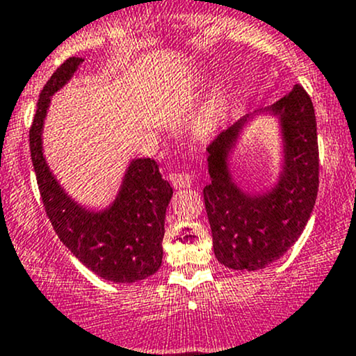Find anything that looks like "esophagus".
<instances>
[{
    "label": "esophagus",
    "mask_w": 356,
    "mask_h": 356,
    "mask_svg": "<svg viewBox=\"0 0 356 356\" xmlns=\"http://www.w3.org/2000/svg\"><path fill=\"white\" fill-rule=\"evenodd\" d=\"M170 181L175 188H191L193 185V178L188 173H171Z\"/></svg>",
    "instance_id": "obj_1"
}]
</instances>
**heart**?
Here are the masks:
<instances>
[{
  "label": "heart",
  "instance_id": "obj_1",
  "mask_svg": "<svg viewBox=\"0 0 356 356\" xmlns=\"http://www.w3.org/2000/svg\"><path fill=\"white\" fill-rule=\"evenodd\" d=\"M193 83L195 86L202 87L205 82H203L202 79H197ZM227 106H229V102H227L225 90L217 89L211 92L209 99L203 102L202 109H200L198 113V118H197L198 129L202 131V133H210V131L217 129V127L220 126V122L223 121V118H225Z\"/></svg>",
  "mask_w": 356,
  "mask_h": 356
}]
</instances>
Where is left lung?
<instances>
[{
	"label": "left lung",
	"instance_id": "obj_1",
	"mask_svg": "<svg viewBox=\"0 0 356 356\" xmlns=\"http://www.w3.org/2000/svg\"><path fill=\"white\" fill-rule=\"evenodd\" d=\"M259 115L278 122L282 161L269 187L249 191L231 173V156L243 133ZM316 115L301 86L273 106L245 114L209 146V175L203 188L213 252L235 270H259L284 255L305 230L318 195Z\"/></svg>",
	"mask_w": 356,
	"mask_h": 356
}]
</instances>
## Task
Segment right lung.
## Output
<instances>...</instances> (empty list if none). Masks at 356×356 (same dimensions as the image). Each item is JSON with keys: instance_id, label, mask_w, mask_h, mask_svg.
Instances as JSON below:
<instances>
[{"instance_id": "obj_1", "label": "right lung", "mask_w": 356, "mask_h": 356, "mask_svg": "<svg viewBox=\"0 0 356 356\" xmlns=\"http://www.w3.org/2000/svg\"><path fill=\"white\" fill-rule=\"evenodd\" d=\"M82 57L62 63L40 92L30 151L40 195L63 245L99 277L131 284L161 267L165 217L173 188L151 158H133L113 202L102 209L82 205L60 185L43 151V126L51 97L67 86L82 65Z\"/></svg>"}]
</instances>
